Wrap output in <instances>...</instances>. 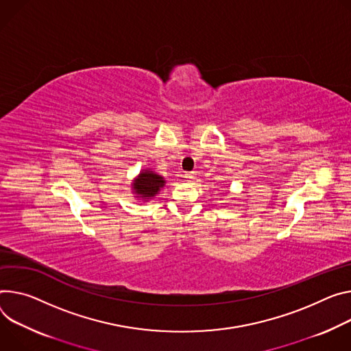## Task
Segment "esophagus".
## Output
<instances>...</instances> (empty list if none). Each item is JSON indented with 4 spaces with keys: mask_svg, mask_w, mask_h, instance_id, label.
<instances>
[{
    "mask_svg": "<svg viewBox=\"0 0 351 351\" xmlns=\"http://www.w3.org/2000/svg\"><path fill=\"white\" fill-rule=\"evenodd\" d=\"M184 178H186L189 182H192V180H195V178H196V172H186V173H184Z\"/></svg>",
    "mask_w": 351,
    "mask_h": 351,
    "instance_id": "esophagus-1",
    "label": "esophagus"
}]
</instances>
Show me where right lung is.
Listing matches in <instances>:
<instances>
[{
	"mask_svg": "<svg viewBox=\"0 0 351 351\" xmlns=\"http://www.w3.org/2000/svg\"><path fill=\"white\" fill-rule=\"evenodd\" d=\"M165 183H167V180L161 175L155 173L151 169H144L134 179L132 187L134 190V193L137 195L136 197H140V199L148 202L149 199H152L154 196L158 195V192L161 190V187L165 186Z\"/></svg>",
	"mask_w": 351,
	"mask_h": 351,
	"instance_id": "right-lung-1",
	"label": "right lung"
}]
</instances>
